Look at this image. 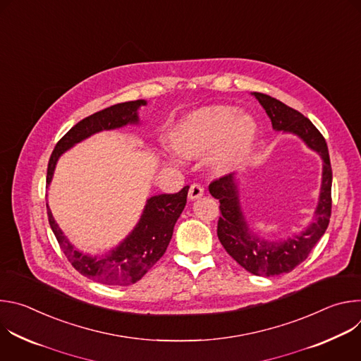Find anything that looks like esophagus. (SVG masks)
Returning a JSON list of instances; mask_svg holds the SVG:
<instances>
[{
  "label": "esophagus",
  "instance_id": "1",
  "mask_svg": "<svg viewBox=\"0 0 361 361\" xmlns=\"http://www.w3.org/2000/svg\"><path fill=\"white\" fill-rule=\"evenodd\" d=\"M202 194H204V188L200 184L194 183V184L190 185V190H188V198L190 200H197V198L202 197Z\"/></svg>",
  "mask_w": 361,
  "mask_h": 361
}]
</instances>
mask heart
I'll return each mask as SVG.
<instances>
[{
  "label": "heart",
  "mask_w": 361,
  "mask_h": 361,
  "mask_svg": "<svg viewBox=\"0 0 361 361\" xmlns=\"http://www.w3.org/2000/svg\"><path fill=\"white\" fill-rule=\"evenodd\" d=\"M259 126L248 114L231 106H210L188 114L170 133L171 148L185 159H198L212 151L216 173L240 167L252 152Z\"/></svg>",
  "instance_id": "b5f03b06"
}]
</instances>
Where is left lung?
Masks as SVG:
<instances>
[{
	"instance_id": "left-lung-1",
	"label": "left lung",
	"mask_w": 361,
	"mask_h": 361,
	"mask_svg": "<svg viewBox=\"0 0 361 361\" xmlns=\"http://www.w3.org/2000/svg\"><path fill=\"white\" fill-rule=\"evenodd\" d=\"M252 95L266 110L276 131L300 137L307 147L319 152L323 160V180L314 221L298 235L280 243L260 240L250 231L240 207L238 181L234 173L217 178L209 185L210 194L220 201L221 217L217 224V235L226 251L251 274L271 277L294 270L326 233L331 216L333 173L326 140L310 120L267 94L252 92Z\"/></svg>"
}]
</instances>
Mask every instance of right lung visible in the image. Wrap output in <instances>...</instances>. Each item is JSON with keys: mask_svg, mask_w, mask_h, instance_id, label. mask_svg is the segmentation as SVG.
Returning <instances> with one entry per match:
<instances>
[{"mask_svg": "<svg viewBox=\"0 0 361 361\" xmlns=\"http://www.w3.org/2000/svg\"><path fill=\"white\" fill-rule=\"evenodd\" d=\"M147 101L135 99L94 113L77 123L56 145L47 169V185L53 180L57 161L63 152L77 142L102 130H114L127 124H138V109ZM188 185L176 194H159L147 200L144 212L126 240L101 257H92L77 250L64 235L47 204L48 221L71 266L82 276L109 286H130L137 283L166 252L173 237L176 221L183 213Z\"/></svg>", "mask_w": 361, "mask_h": 361, "instance_id": "1", "label": "right lung"}]
</instances>
